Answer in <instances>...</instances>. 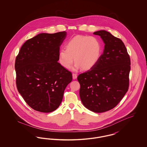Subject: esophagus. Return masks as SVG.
Wrapping results in <instances>:
<instances>
[{
	"label": "esophagus",
	"mask_w": 147,
	"mask_h": 147,
	"mask_svg": "<svg viewBox=\"0 0 147 147\" xmlns=\"http://www.w3.org/2000/svg\"><path fill=\"white\" fill-rule=\"evenodd\" d=\"M72 76H73V79H77V75L76 74L73 73V74H72Z\"/></svg>",
	"instance_id": "1"
}]
</instances>
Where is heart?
Instances as JSON below:
<instances>
[{"mask_svg": "<svg viewBox=\"0 0 147 147\" xmlns=\"http://www.w3.org/2000/svg\"><path fill=\"white\" fill-rule=\"evenodd\" d=\"M66 49L62 48L58 53V61L66 69L72 67L73 71L80 69L89 70L98 63L101 56L102 47L100 40L95 36L77 35L66 43Z\"/></svg>", "mask_w": 147, "mask_h": 147, "instance_id": "1", "label": "heart"}]
</instances>
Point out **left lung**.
<instances>
[{
  "label": "left lung",
  "instance_id": "8db88e82",
  "mask_svg": "<svg viewBox=\"0 0 147 147\" xmlns=\"http://www.w3.org/2000/svg\"><path fill=\"white\" fill-rule=\"evenodd\" d=\"M93 34L102 40L104 52L95 66L77 79L83 105L92 112L101 113L113 109L128 91L131 61L121 40L105 30Z\"/></svg>",
  "mask_w": 147,
  "mask_h": 147
}]
</instances>
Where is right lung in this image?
Returning <instances> with one entry per match:
<instances>
[{
	"instance_id": "add662e5",
	"label": "right lung",
	"mask_w": 147,
	"mask_h": 147,
	"mask_svg": "<svg viewBox=\"0 0 147 147\" xmlns=\"http://www.w3.org/2000/svg\"><path fill=\"white\" fill-rule=\"evenodd\" d=\"M66 36L65 31L39 34L24 43L16 58L18 90L36 111L56 110L72 80L71 73L58 62L59 47Z\"/></svg>"
}]
</instances>
